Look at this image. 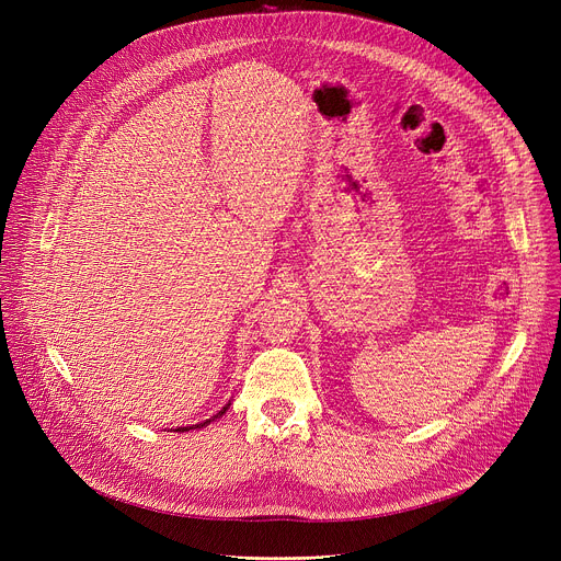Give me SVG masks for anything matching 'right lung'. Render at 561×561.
<instances>
[{
  "mask_svg": "<svg viewBox=\"0 0 561 561\" xmlns=\"http://www.w3.org/2000/svg\"><path fill=\"white\" fill-rule=\"evenodd\" d=\"M225 411H227V407H225V409H222V411H220V414H218V416H222V414H225ZM218 416H214V419H218ZM214 419H209V421H204V423H199V425H202V427H204V425H206V423H211V421H214ZM199 425H195V427H199Z\"/></svg>",
  "mask_w": 561,
  "mask_h": 561,
  "instance_id": "1",
  "label": "right lung"
}]
</instances>
